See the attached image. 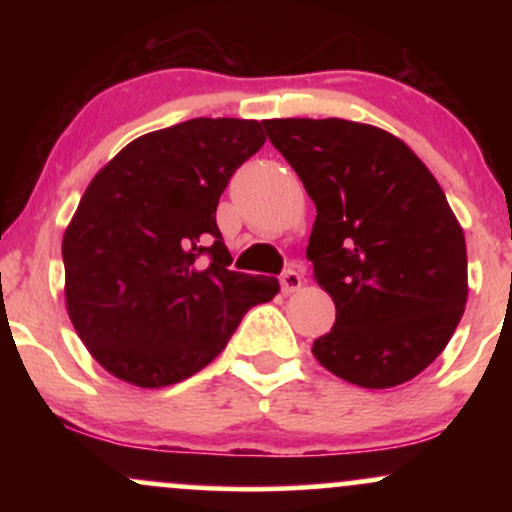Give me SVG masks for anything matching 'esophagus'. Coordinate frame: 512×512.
I'll list each match as a JSON object with an SVG mask.
<instances>
[{
  "label": "esophagus",
  "instance_id": "1",
  "mask_svg": "<svg viewBox=\"0 0 512 512\" xmlns=\"http://www.w3.org/2000/svg\"><path fill=\"white\" fill-rule=\"evenodd\" d=\"M303 286V276L296 272V269H286L281 274V291L284 293H296Z\"/></svg>",
  "mask_w": 512,
  "mask_h": 512
}]
</instances>
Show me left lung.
Listing matches in <instances>:
<instances>
[{
  "instance_id": "1",
  "label": "left lung",
  "mask_w": 512,
  "mask_h": 512,
  "mask_svg": "<svg viewBox=\"0 0 512 512\" xmlns=\"http://www.w3.org/2000/svg\"><path fill=\"white\" fill-rule=\"evenodd\" d=\"M317 216L308 243L337 320L313 356L387 390L443 354L467 305V243L443 187L402 139L342 117L264 120Z\"/></svg>"
}]
</instances>
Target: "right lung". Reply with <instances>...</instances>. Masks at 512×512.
<instances>
[{
	"instance_id": "add662e5",
	"label": "right lung",
	"mask_w": 512,
	"mask_h": 512,
	"mask_svg": "<svg viewBox=\"0 0 512 512\" xmlns=\"http://www.w3.org/2000/svg\"><path fill=\"white\" fill-rule=\"evenodd\" d=\"M264 139L257 120L195 117L129 142L88 182L62 238L64 303L110 375L146 390L180 383L279 293L274 276L228 269L216 226L221 192Z\"/></svg>"
}]
</instances>
